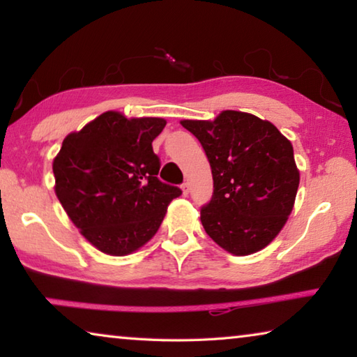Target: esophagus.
Returning <instances> with one entry per match:
<instances>
[{
	"label": "esophagus",
	"mask_w": 357,
	"mask_h": 357,
	"mask_svg": "<svg viewBox=\"0 0 357 357\" xmlns=\"http://www.w3.org/2000/svg\"><path fill=\"white\" fill-rule=\"evenodd\" d=\"M181 190H183L184 195H189V192H190V185H189V183H184L183 185H181Z\"/></svg>",
	"instance_id": "esophagus-1"
}]
</instances>
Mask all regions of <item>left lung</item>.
I'll return each instance as SVG.
<instances>
[{
	"instance_id": "obj_1",
	"label": "left lung",
	"mask_w": 357,
	"mask_h": 357,
	"mask_svg": "<svg viewBox=\"0 0 357 357\" xmlns=\"http://www.w3.org/2000/svg\"><path fill=\"white\" fill-rule=\"evenodd\" d=\"M181 124L202 143L213 170L214 193L200 217L204 231L233 255L264 249L287 223L298 193L291 142L269 121L236 110Z\"/></svg>"
}]
</instances>
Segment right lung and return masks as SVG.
I'll return each mask as SVG.
<instances>
[{"instance_id":"add662e5","label":"right lung","mask_w":357,"mask_h":357,"mask_svg":"<svg viewBox=\"0 0 357 357\" xmlns=\"http://www.w3.org/2000/svg\"><path fill=\"white\" fill-rule=\"evenodd\" d=\"M164 118L105 112L64 138L53 159L55 193L88 243L113 257L143 247L181 189L159 181L153 140Z\"/></svg>"}]
</instances>
